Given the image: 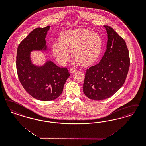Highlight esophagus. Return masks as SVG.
<instances>
[{
  "label": "esophagus",
  "mask_w": 146,
  "mask_h": 146,
  "mask_svg": "<svg viewBox=\"0 0 146 146\" xmlns=\"http://www.w3.org/2000/svg\"><path fill=\"white\" fill-rule=\"evenodd\" d=\"M76 68H70V72L71 73H75L76 72Z\"/></svg>",
  "instance_id": "obj_1"
}]
</instances>
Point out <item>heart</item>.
Wrapping results in <instances>:
<instances>
[{"label": "heart", "mask_w": 146, "mask_h": 146, "mask_svg": "<svg viewBox=\"0 0 146 146\" xmlns=\"http://www.w3.org/2000/svg\"><path fill=\"white\" fill-rule=\"evenodd\" d=\"M59 39L60 42L53 44L52 51L58 62L63 65L69 59L70 50L80 65L88 66L98 59L103 48L101 35L86 29L64 31Z\"/></svg>", "instance_id": "obj_1"}]
</instances>
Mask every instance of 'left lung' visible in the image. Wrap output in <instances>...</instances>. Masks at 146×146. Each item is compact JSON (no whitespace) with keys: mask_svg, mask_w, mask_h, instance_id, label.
I'll use <instances>...</instances> for the list:
<instances>
[{"mask_svg":"<svg viewBox=\"0 0 146 146\" xmlns=\"http://www.w3.org/2000/svg\"><path fill=\"white\" fill-rule=\"evenodd\" d=\"M104 27L108 39L106 52L98 64L87 69L83 86L85 96L94 100L114 95L125 83L130 66L125 41L111 26Z\"/></svg>","mask_w":146,"mask_h":146,"instance_id":"obj_1","label":"left lung"}]
</instances>
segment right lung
Segmentation results:
<instances>
[{
    "label": "right lung",
    "mask_w": 146,
    "mask_h": 146,
    "mask_svg": "<svg viewBox=\"0 0 146 146\" xmlns=\"http://www.w3.org/2000/svg\"><path fill=\"white\" fill-rule=\"evenodd\" d=\"M50 26L36 28L18 46L16 67L24 88L34 98L41 101L54 100L60 96L70 74L67 68L59 67L51 61L42 66L32 64V50H47L45 38Z\"/></svg>",
    "instance_id": "1"
}]
</instances>
